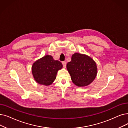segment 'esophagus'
<instances>
[{
	"instance_id": "1",
	"label": "esophagus",
	"mask_w": 128,
	"mask_h": 128,
	"mask_svg": "<svg viewBox=\"0 0 128 128\" xmlns=\"http://www.w3.org/2000/svg\"><path fill=\"white\" fill-rule=\"evenodd\" d=\"M62 64H63V67H64V68H66V62H65V61H63V62H62Z\"/></svg>"
}]
</instances>
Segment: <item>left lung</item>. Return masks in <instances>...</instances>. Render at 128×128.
Listing matches in <instances>:
<instances>
[{
    "label": "left lung",
    "instance_id": "8db88e82",
    "mask_svg": "<svg viewBox=\"0 0 128 128\" xmlns=\"http://www.w3.org/2000/svg\"><path fill=\"white\" fill-rule=\"evenodd\" d=\"M66 68L71 79L78 86H87L95 78L97 68L96 63L87 55L75 53Z\"/></svg>",
    "mask_w": 128,
    "mask_h": 128
}]
</instances>
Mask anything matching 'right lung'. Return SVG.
<instances>
[{
	"mask_svg": "<svg viewBox=\"0 0 128 128\" xmlns=\"http://www.w3.org/2000/svg\"><path fill=\"white\" fill-rule=\"evenodd\" d=\"M63 67L58 60H55L51 55H46L33 63L32 72L36 81L46 86L51 85L56 78L58 71Z\"/></svg>",
	"mask_w": 128,
	"mask_h": 128,
	"instance_id": "1",
	"label": "right lung"
}]
</instances>
